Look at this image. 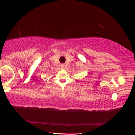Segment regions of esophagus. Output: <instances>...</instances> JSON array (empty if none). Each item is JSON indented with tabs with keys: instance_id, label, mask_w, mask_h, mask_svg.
Returning <instances> with one entry per match:
<instances>
[{
	"instance_id": "1",
	"label": "esophagus",
	"mask_w": 135,
	"mask_h": 135,
	"mask_svg": "<svg viewBox=\"0 0 135 135\" xmlns=\"http://www.w3.org/2000/svg\"><path fill=\"white\" fill-rule=\"evenodd\" d=\"M61 67H62V68H63V69H65V67H66V65L65 64H61Z\"/></svg>"
}]
</instances>
